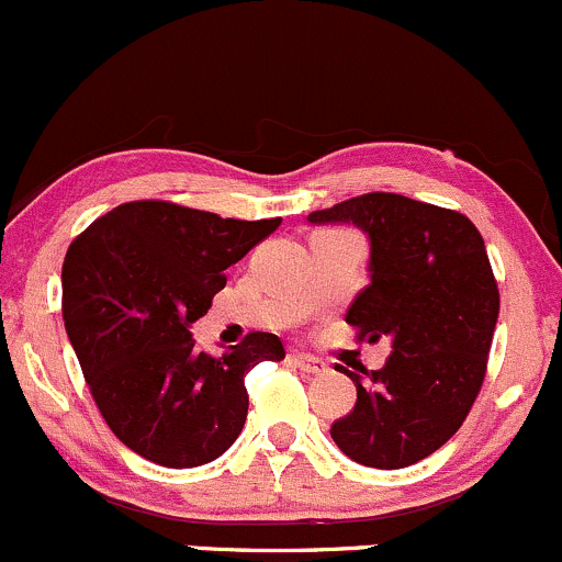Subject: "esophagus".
I'll return each instance as SVG.
<instances>
[{
  "label": "esophagus",
  "instance_id": "esophagus-1",
  "mask_svg": "<svg viewBox=\"0 0 562 562\" xmlns=\"http://www.w3.org/2000/svg\"><path fill=\"white\" fill-rule=\"evenodd\" d=\"M293 362H295V366H299L304 373H325V371H328V366H325V362L319 360V357L304 355V351H295Z\"/></svg>",
  "mask_w": 562,
  "mask_h": 562
}]
</instances>
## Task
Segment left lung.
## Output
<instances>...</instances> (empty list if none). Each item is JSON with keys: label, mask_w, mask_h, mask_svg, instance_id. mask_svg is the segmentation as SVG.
<instances>
[{"label": "left lung", "mask_w": 562, "mask_h": 562, "mask_svg": "<svg viewBox=\"0 0 562 562\" xmlns=\"http://www.w3.org/2000/svg\"><path fill=\"white\" fill-rule=\"evenodd\" d=\"M312 226L351 224L368 237V288L347 323L368 341L390 338L381 371L341 368L357 386L330 437L351 461L403 470L464 424L485 379L498 288L467 215L403 194H373L312 213Z\"/></svg>", "instance_id": "obj_1"}]
</instances>
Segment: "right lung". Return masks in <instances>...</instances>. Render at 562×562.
Segmentation results:
<instances>
[{"label": "right lung", "mask_w": 562, "mask_h": 562, "mask_svg": "<svg viewBox=\"0 0 562 562\" xmlns=\"http://www.w3.org/2000/svg\"><path fill=\"white\" fill-rule=\"evenodd\" d=\"M282 218L237 221L172 202H127L79 234L64 261V319L92 400L131 451L189 470L229 451L248 418L245 373L285 357L250 333L211 357L191 325L226 285L224 271Z\"/></svg>", "instance_id": "obj_1"}]
</instances>
